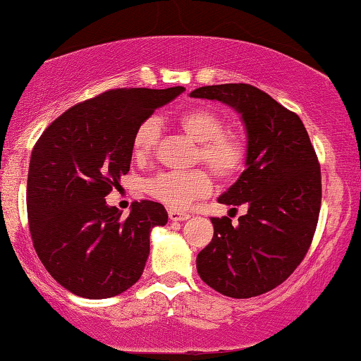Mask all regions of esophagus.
I'll return each instance as SVG.
<instances>
[{
    "label": "esophagus",
    "mask_w": 361,
    "mask_h": 361,
    "mask_svg": "<svg viewBox=\"0 0 361 361\" xmlns=\"http://www.w3.org/2000/svg\"><path fill=\"white\" fill-rule=\"evenodd\" d=\"M168 216H170L171 221H185L190 218V213H181L176 212V209H170V212H168Z\"/></svg>",
    "instance_id": "1"
}]
</instances>
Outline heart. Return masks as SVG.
I'll use <instances>...</instances> for the list:
<instances>
[{
    "mask_svg": "<svg viewBox=\"0 0 361 361\" xmlns=\"http://www.w3.org/2000/svg\"><path fill=\"white\" fill-rule=\"evenodd\" d=\"M175 125L193 141H198L196 161H203L220 180H231L243 170L248 147L243 135L231 128L221 113L209 106H191L175 116ZM159 128L153 120H145L131 138V154L136 161H147L158 145ZM213 180L208 170L195 168L190 171H163L145 181V191L165 207L188 208L195 200L212 191Z\"/></svg>",
    "mask_w": 361,
    "mask_h": 361,
    "instance_id": "1",
    "label": "heart"
}]
</instances>
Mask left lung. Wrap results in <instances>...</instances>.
<instances>
[{"mask_svg":"<svg viewBox=\"0 0 361 361\" xmlns=\"http://www.w3.org/2000/svg\"><path fill=\"white\" fill-rule=\"evenodd\" d=\"M191 97L233 106L248 135L246 170L218 198L248 212L235 225L212 218L213 238L198 253L196 270L225 296L263 295L296 270L312 245L322 207L318 157L300 116L257 86H202Z\"/></svg>","mask_w":361,"mask_h":361,"instance_id":"obj_1","label":"left lung"}]
</instances>
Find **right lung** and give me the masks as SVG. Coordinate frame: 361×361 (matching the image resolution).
<instances>
[{"mask_svg":"<svg viewBox=\"0 0 361 361\" xmlns=\"http://www.w3.org/2000/svg\"><path fill=\"white\" fill-rule=\"evenodd\" d=\"M181 91L108 90L66 109L36 141L26 191L31 240L49 275L71 293L111 298L140 280L149 231L166 225V209L141 200L123 218L104 196L130 171L136 128Z\"/></svg>","mask_w":361,"mask_h":361,"instance_id":"1","label":"right lung"}]
</instances>
